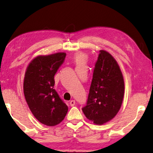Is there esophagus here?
Segmentation results:
<instances>
[{"mask_svg":"<svg viewBox=\"0 0 153 153\" xmlns=\"http://www.w3.org/2000/svg\"><path fill=\"white\" fill-rule=\"evenodd\" d=\"M69 103H70V105L73 107V106H74L75 105H76V101H75V100H71L69 102Z\"/></svg>","mask_w":153,"mask_h":153,"instance_id":"1","label":"esophagus"}]
</instances>
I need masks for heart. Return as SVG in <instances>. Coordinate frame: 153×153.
<instances>
[{"label": "heart", "mask_w": 153, "mask_h": 153, "mask_svg": "<svg viewBox=\"0 0 153 153\" xmlns=\"http://www.w3.org/2000/svg\"><path fill=\"white\" fill-rule=\"evenodd\" d=\"M74 60L76 65H84L88 60V56L86 53L82 52H78L75 54Z\"/></svg>", "instance_id": "b5f03b06"}]
</instances>
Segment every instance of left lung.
Masks as SVG:
<instances>
[{
  "mask_svg": "<svg viewBox=\"0 0 153 153\" xmlns=\"http://www.w3.org/2000/svg\"><path fill=\"white\" fill-rule=\"evenodd\" d=\"M124 93V78L117 61L107 51L100 50L86 105L82 108L84 115L96 125L109 122L120 110Z\"/></svg>",
  "mask_w": 153,
  "mask_h": 153,
  "instance_id": "left-lung-1",
  "label": "left lung"
}]
</instances>
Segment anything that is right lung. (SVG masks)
Masks as SVG:
<instances>
[{
  "label": "right lung",
  "instance_id": "1",
  "mask_svg": "<svg viewBox=\"0 0 153 153\" xmlns=\"http://www.w3.org/2000/svg\"><path fill=\"white\" fill-rule=\"evenodd\" d=\"M65 52L39 55L29 62L24 74L23 89L33 116L42 124L53 127L61 123L68 106L54 89V75L63 62Z\"/></svg>",
  "mask_w": 153,
  "mask_h": 153
}]
</instances>
